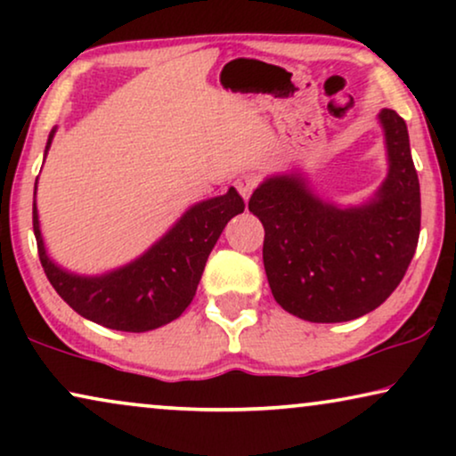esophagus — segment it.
Masks as SVG:
<instances>
[{
	"instance_id": "34e87169",
	"label": "esophagus",
	"mask_w": 456,
	"mask_h": 456,
	"mask_svg": "<svg viewBox=\"0 0 456 456\" xmlns=\"http://www.w3.org/2000/svg\"><path fill=\"white\" fill-rule=\"evenodd\" d=\"M257 184H259V180H257V176H253V174H245V176H240L239 180H236V189H239V192L245 201L251 197V192L257 189Z\"/></svg>"
}]
</instances>
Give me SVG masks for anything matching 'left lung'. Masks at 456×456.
<instances>
[{
	"label": "left lung",
	"mask_w": 456,
	"mask_h": 456,
	"mask_svg": "<svg viewBox=\"0 0 456 456\" xmlns=\"http://www.w3.org/2000/svg\"><path fill=\"white\" fill-rule=\"evenodd\" d=\"M390 170L373 201L340 209L323 203L301 176L265 180L248 199L264 224V265L278 305L301 320H357L388 298L413 259L421 226L419 178L407 124L379 114Z\"/></svg>",
	"instance_id": "left-lung-1"
}]
</instances>
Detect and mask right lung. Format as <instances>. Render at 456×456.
I'll use <instances>...</instances> for the list:
<instances>
[{
	"mask_svg": "<svg viewBox=\"0 0 456 456\" xmlns=\"http://www.w3.org/2000/svg\"><path fill=\"white\" fill-rule=\"evenodd\" d=\"M52 139L53 133L49 134L47 149ZM242 211L245 201L236 189L197 203L145 255L97 278L64 272L47 257L37 205H33V230L43 272L78 315L122 332H147L183 315L195 297L205 261L224 226Z\"/></svg>",
	"mask_w": 456,
	"mask_h": 456,
	"instance_id": "add662e5",
	"label": "right lung"
}]
</instances>
